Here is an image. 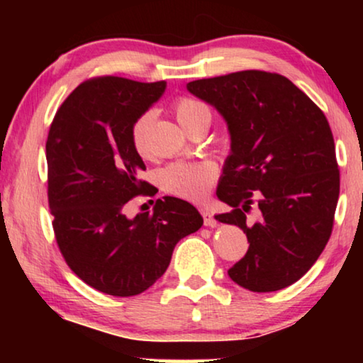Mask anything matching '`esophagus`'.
Here are the masks:
<instances>
[{
	"mask_svg": "<svg viewBox=\"0 0 363 363\" xmlns=\"http://www.w3.org/2000/svg\"><path fill=\"white\" fill-rule=\"evenodd\" d=\"M200 213L203 216V221H205V226H210V228L216 226V220L213 218V215L210 213V210H208V208H200Z\"/></svg>",
	"mask_w": 363,
	"mask_h": 363,
	"instance_id": "34e87169",
	"label": "esophagus"
}]
</instances>
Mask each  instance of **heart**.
<instances>
[{
  "label": "heart",
  "mask_w": 363,
  "mask_h": 363,
  "mask_svg": "<svg viewBox=\"0 0 363 363\" xmlns=\"http://www.w3.org/2000/svg\"><path fill=\"white\" fill-rule=\"evenodd\" d=\"M175 116L183 128L201 116L210 112L201 102L193 99H178L175 102ZM153 122V112L147 111L137 117L132 125V143L138 155H148V132ZM216 180V168L210 162H173L158 172V183L170 195L185 200H201L213 182Z\"/></svg>",
  "instance_id": "obj_1"
}]
</instances>
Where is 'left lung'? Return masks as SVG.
I'll use <instances>...</instances> for the list:
<instances>
[{
    "mask_svg": "<svg viewBox=\"0 0 363 363\" xmlns=\"http://www.w3.org/2000/svg\"><path fill=\"white\" fill-rule=\"evenodd\" d=\"M186 89L221 113L231 137L216 195L233 210L215 218L240 226L250 250L228 274L252 292L294 284L324 251L339 200L324 112L289 79L264 71L198 79ZM255 199L262 218L250 225Z\"/></svg>",
    "mask_w": 363,
    "mask_h": 363,
    "instance_id": "8db88e82",
    "label": "left lung"
}]
</instances>
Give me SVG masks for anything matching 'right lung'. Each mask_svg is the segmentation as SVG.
I'll return each instance as SVG.
<instances>
[{"label":"right lung","mask_w":363,"mask_h":363,"mask_svg":"<svg viewBox=\"0 0 363 363\" xmlns=\"http://www.w3.org/2000/svg\"><path fill=\"white\" fill-rule=\"evenodd\" d=\"M167 82L96 77L71 92L49 128L48 198L59 250L94 289L128 297L147 291L170 264L177 242L203 225L180 198L157 200L153 213L123 215L133 196L150 195L138 178L145 163L132 125L165 92Z\"/></svg>","instance_id":"right-lung-1"}]
</instances>
